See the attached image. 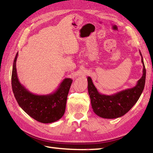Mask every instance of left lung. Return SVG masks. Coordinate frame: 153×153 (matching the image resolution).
I'll return each mask as SVG.
<instances>
[{"label":"left lung","mask_w":153,"mask_h":153,"mask_svg":"<svg viewBox=\"0 0 153 153\" xmlns=\"http://www.w3.org/2000/svg\"><path fill=\"white\" fill-rule=\"evenodd\" d=\"M140 55L143 65V74L136 86L131 88L111 95L102 94L98 91L91 77H88V90L92 109L96 115L105 119L120 117L128 113L138 101L144 88L146 79V69L140 51Z\"/></svg>","instance_id":"1"}]
</instances>
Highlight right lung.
I'll return each mask as SVG.
<instances>
[{"label": "right lung", "mask_w": 153, "mask_h": 153, "mask_svg": "<svg viewBox=\"0 0 153 153\" xmlns=\"http://www.w3.org/2000/svg\"><path fill=\"white\" fill-rule=\"evenodd\" d=\"M15 56L11 76L13 92L18 105L31 117L43 123L56 121L63 117L66 107L67 95L73 79L65 78L58 88L51 94H34L23 86L17 77Z\"/></svg>", "instance_id": "add662e5"}]
</instances>
